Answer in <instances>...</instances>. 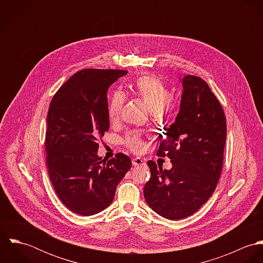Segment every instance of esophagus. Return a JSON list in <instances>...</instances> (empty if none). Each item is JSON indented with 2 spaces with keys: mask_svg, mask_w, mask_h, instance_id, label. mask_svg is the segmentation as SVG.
<instances>
[{
  "mask_svg": "<svg viewBox=\"0 0 263 263\" xmlns=\"http://www.w3.org/2000/svg\"><path fill=\"white\" fill-rule=\"evenodd\" d=\"M132 163H133L134 166H140V165H145V164H146V163H145V160H143L142 158H139V157L134 158V159L132 160Z\"/></svg>",
  "mask_w": 263,
  "mask_h": 263,
  "instance_id": "34e87169",
  "label": "esophagus"
}]
</instances>
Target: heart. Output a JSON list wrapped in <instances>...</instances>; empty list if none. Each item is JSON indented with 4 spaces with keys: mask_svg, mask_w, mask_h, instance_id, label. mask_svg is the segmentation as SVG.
Masks as SVG:
<instances>
[{
    "mask_svg": "<svg viewBox=\"0 0 263 263\" xmlns=\"http://www.w3.org/2000/svg\"><path fill=\"white\" fill-rule=\"evenodd\" d=\"M133 93L140 98L151 112L155 115H162L166 104L171 98L169 88L159 79L153 76H144L140 78L133 88ZM124 102V95L115 91L109 97L108 116L111 120L117 119ZM125 144L130 150L140 152L144 149V143L137 132H130L125 138Z\"/></svg>",
    "mask_w": 263,
    "mask_h": 263,
    "instance_id": "heart-1",
    "label": "heart"
}]
</instances>
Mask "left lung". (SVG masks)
<instances>
[{
    "mask_svg": "<svg viewBox=\"0 0 263 263\" xmlns=\"http://www.w3.org/2000/svg\"><path fill=\"white\" fill-rule=\"evenodd\" d=\"M182 94L174 123L165 129L158 155L167 156L170 170L149 161L150 180L144 195L151 209L168 220L194 214L217 187L224 159L225 113L209 85L199 77L179 78Z\"/></svg>",
    "mask_w": 263,
    "mask_h": 263,
    "instance_id": "1",
    "label": "left lung"
}]
</instances>
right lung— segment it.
Listing matches in <instances>:
<instances>
[{"instance_id": "add662e5", "label": "right lung", "mask_w": 263, "mask_h": 263, "mask_svg": "<svg viewBox=\"0 0 263 263\" xmlns=\"http://www.w3.org/2000/svg\"><path fill=\"white\" fill-rule=\"evenodd\" d=\"M121 70H82L53 96L47 113L46 164L63 203L81 216L98 214L110 205L119 181L132 167L118 153L104 162L97 139L109 128L107 92Z\"/></svg>"}]
</instances>
